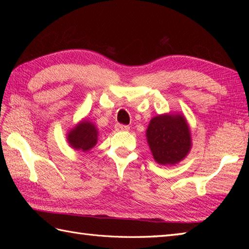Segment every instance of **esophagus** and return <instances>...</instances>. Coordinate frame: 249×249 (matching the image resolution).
Returning a JSON list of instances; mask_svg holds the SVG:
<instances>
[{
  "label": "esophagus",
  "mask_w": 249,
  "mask_h": 249,
  "mask_svg": "<svg viewBox=\"0 0 249 249\" xmlns=\"http://www.w3.org/2000/svg\"><path fill=\"white\" fill-rule=\"evenodd\" d=\"M115 129L118 130V131H128L129 130V126L122 125V124H116L115 125Z\"/></svg>",
  "instance_id": "esophagus-1"
}]
</instances>
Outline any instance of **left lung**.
<instances>
[{
    "label": "left lung",
    "instance_id": "1",
    "mask_svg": "<svg viewBox=\"0 0 249 249\" xmlns=\"http://www.w3.org/2000/svg\"><path fill=\"white\" fill-rule=\"evenodd\" d=\"M146 141L158 165L174 166L186 157L193 146L192 133L182 113H162L152 118Z\"/></svg>",
    "mask_w": 249,
    "mask_h": 249
}]
</instances>
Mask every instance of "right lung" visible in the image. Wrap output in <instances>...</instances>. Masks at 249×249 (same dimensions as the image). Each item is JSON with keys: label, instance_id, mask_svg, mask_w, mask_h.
Masks as SVG:
<instances>
[{"label": "right lung", "instance_id": "right-lung-1", "mask_svg": "<svg viewBox=\"0 0 249 249\" xmlns=\"http://www.w3.org/2000/svg\"><path fill=\"white\" fill-rule=\"evenodd\" d=\"M66 140L71 149L80 152H89L97 143L98 129L91 121L82 119L67 130Z\"/></svg>", "mask_w": 249, "mask_h": 249}]
</instances>
